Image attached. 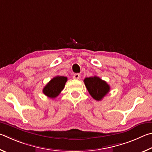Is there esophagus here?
Masks as SVG:
<instances>
[{"mask_svg":"<svg viewBox=\"0 0 152 152\" xmlns=\"http://www.w3.org/2000/svg\"><path fill=\"white\" fill-rule=\"evenodd\" d=\"M73 78L74 79H79L80 78V74L79 73H75L73 75Z\"/></svg>","mask_w":152,"mask_h":152,"instance_id":"esophagus-1","label":"esophagus"}]
</instances>
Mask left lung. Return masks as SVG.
<instances>
[{"mask_svg":"<svg viewBox=\"0 0 152 152\" xmlns=\"http://www.w3.org/2000/svg\"><path fill=\"white\" fill-rule=\"evenodd\" d=\"M84 83L91 96L97 101L102 100L110 90V86L97 76L86 78Z\"/></svg>","mask_w":152,"mask_h":152,"instance_id":"left-lung-1","label":"left lung"}]
</instances>
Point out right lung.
<instances>
[{"mask_svg": "<svg viewBox=\"0 0 152 152\" xmlns=\"http://www.w3.org/2000/svg\"><path fill=\"white\" fill-rule=\"evenodd\" d=\"M67 78L63 76H56L48 83L42 90L43 94L48 97H57L64 89Z\"/></svg>", "mask_w": 152, "mask_h": 152, "instance_id": "right-lung-1", "label": "right lung"}]
</instances>
